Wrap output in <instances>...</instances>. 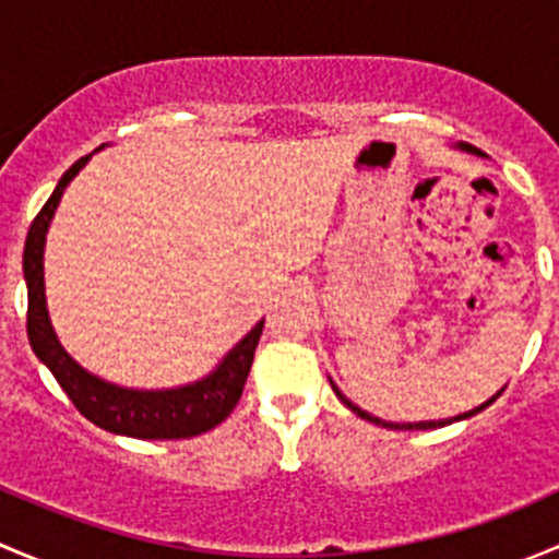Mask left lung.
<instances>
[{
  "label": "left lung",
  "mask_w": 559,
  "mask_h": 559,
  "mask_svg": "<svg viewBox=\"0 0 559 559\" xmlns=\"http://www.w3.org/2000/svg\"><path fill=\"white\" fill-rule=\"evenodd\" d=\"M465 148H467V151H476V148H471V145H465ZM332 389H335V386H332ZM335 394H337V397H341V400H343V403H346V405H348V408H352V411H354V414H357V416H362V419H368V421H376V425H381V427H392V430H436V427H443V425H452V421L467 419V416H476V414H478V411H484V408H487V405H492V403H495V400H498V397H500V392H498V394H495V397H492V400H487V403H484V405H478V408L467 411V414H460V416H454V419H443V421H414V425H394V421H381V419H379V416H370V414H368V411L357 408V405H354V403H352V400H346V397H343V394H341V392H337V389H335Z\"/></svg>",
  "instance_id": "8db88e82"
}]
</instances>
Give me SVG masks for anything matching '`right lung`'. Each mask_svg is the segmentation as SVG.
<instances>
[{"label":"right lung","instance_id":"right-lung-1","mask_svg":"<svg viewBox=\"0 0 559 559\" xmlns=\"http://www.w3.org/2000/svg\"><path fill=\"white\" fill-rule=\"evenodd\" d=\"M92 154L81 156L75 165L61 175L59 186L43 211L32 222L29 235L24 246V275L26 292H29V308H26V332L35 354L50 368L53 379L64 389L78 411L118 436L143 438V441H170V438H191L200 432L213 430L218 421L227 419L243 394L248 370H251L253 352H257L259 335H262L264 319L227 354L218 370L207 379L197 381L191 386L165 389V392H134L105 384V381L88 376L81 365L70 359V354L59 346L53 335V326L45 311V284H43V246L48 233L50 216L64 194L67 183L75 178Z\"/></svg>","mask_w":559,"mask_h":559}]
</instances>
